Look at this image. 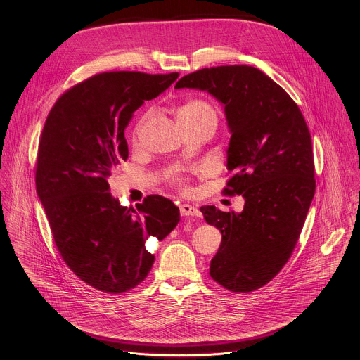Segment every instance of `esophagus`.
Instances as JSON below:
<instances>
[{
	"label": "esophagus",
	"mask_w": 360,
	"mask_h": 360,
	"mask_svg": "<svg viewBox=\"0 0 360 360\" xmlns=\"http://www.w3.org/2000/svg\"><path fill=\"white\" fill-rule=\"evenodd\" d=\"M179 211H181L182 217H200L199 210L196 207H193V205H189V203L179 205Z\"/></svg>",
	"instance_id": "obj_1"
}]
</instances>
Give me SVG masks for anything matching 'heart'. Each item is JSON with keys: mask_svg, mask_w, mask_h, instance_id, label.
<instances>
[{"mask_svg": "<svg viewBox=\"0 0 360 360\" xmlns=\"http://www.w3.org/2000/svg\"><path fill=\"white\" fill-rule=\"evenodd\" d=\"M149 117H150V112H146L139 120V122L136 124V128H135V134H138L142 129V127L146 124ZM208 118L217 120V112L208 104V102H205L202 99H191V101H188L186 104H184L178 110V114H176V120H178L179 125L191 124V122H196V121H202V120H208Z\"/></svg>", "mask_w": 360, "mask_h": 360, "instance_id": "obj_1", "label": "heart"}]
</instances>
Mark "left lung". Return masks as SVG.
<instances>
[{
	"mask_svg": "<svg viewBox=\"0 0 360 360\" xmlns=\"http://www.w3.org/2000/svg\"><path fill=\"white\" fill-rule=\"evenodd\" d=\"M176 89L207 91L221 102L231 134L225 189L242 195V212L200 207L222 242L210 275L232 292H252L285 266L315 195L312 139L288 92L249 65L203 68L182 77Z\"/></svg>",
	"mask_w": 360,
	"mask_h": 360,
	"instance_id": "1",
	"label": "left lung"
}]
</instances>
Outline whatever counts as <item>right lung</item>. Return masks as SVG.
<instances>
[{
    "label": "right lung",
    "mask_w": 360,
    "mask_h": 360,
    "mask_svg": "<svg viewBox=\"0 0 360 360\" xmlns=\"http://www.w3.org/2000/svg\"><path fill=\"white\" fill-rule=\"evenodd\" d=\"M178 72H104L67 91L49 111L37 158L35 185L56 245L68 268L89 286L121 293L149 274L155 256L148 238L162 240L179 208L149 195L122 207L108 178L128 160L125 128L143 101L157 98Z\"/></svg>",
    "instance_id": "1"
}]
</instances>
